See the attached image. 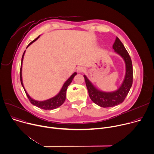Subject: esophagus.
<instances>
[{
  "instance_id": "1",
  "label": "esophagus",
  "mask_w": 154,
  "mask_h": 154,
  "mask_svg": "<svg viewBox=\"0 0 154 154\" xmlns=\"http://www.w3.org/2000/svg\"><path fill=\"white\" fill-rule=\"evenodd\" d=\"M77 72L79 73H80V72H85V68L84 67H82V66H79L77 69Z\"/></svg>"
}]
</instances>
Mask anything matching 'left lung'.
<instances>
[{
  "mask_svg": "<svg viewBox=\"0 0 154 154\" xmlns=\"http://www.w3.org/2000/svg\"><path fill=\"white\" fill-rule=\"evenodd\" d=\"M112 47L115 52L122 57L126 66L125 78L122 85L117 90L112 92L100 91L92 83L85 75H83L90 98L94 103L103 108L112 107L122 103L132 85V63L127 50L117 37Z\"/></svg>",
  "mask_w": 154,
  "mask_h": 154,
  "instance_id": "obj_1",
  "label": "left lung"
}]
</instances>
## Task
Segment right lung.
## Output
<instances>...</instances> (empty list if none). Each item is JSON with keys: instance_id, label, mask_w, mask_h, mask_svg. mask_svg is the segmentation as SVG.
Segmentation results:
<instances>
[{"instance_id": "obj_1", "label": "right lung", "mask_w": 154, "mask_h": 154, "mask_svg": "<svg viewBox=\"0 0 154 154\" xmlns=\"http://www.w3.org/2000/svg\"><path fill=\"white\" fill-rule=\"evenodd\" d=\"M40 37V35H38L36 38H35L34 40H32L26 47V48L31 45L32 43H34L35 41H36L38 38ZM25 51H24V53L23 54L22 57V62H21V66H20V82H21V84L24 89V91L28 98V99L29 100L31 103L40 108V109H45V110H52V109H56L57 108H59V106H60L63 103L66 99V90L68 88V86L70 85V83H71V82L72 81L74 77H75V75H77V72H74L71 76L65 82V83L63 84L62 89H60V92L54 97L49 98L48 100H45L43 101H38V100H35L33 98H32L29 94H28V92H26V91L25 89V87L23 86V80H22V63H23V57H24V55L25 53Z\"/></svg>"}]
</instances>
